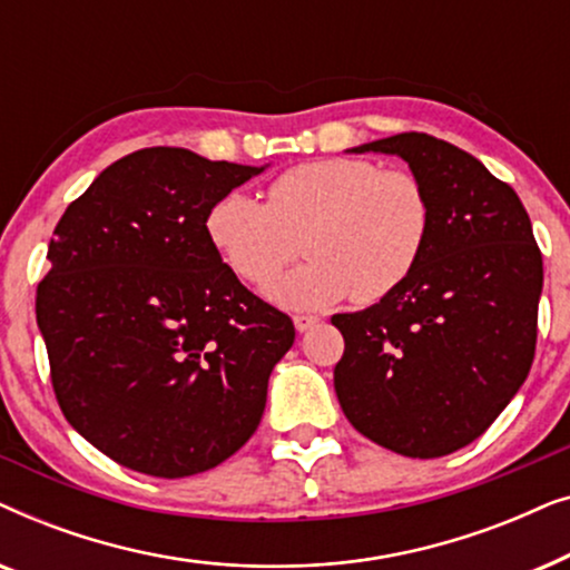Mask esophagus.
I'll return each mask as SVG.
<instances>
[{
	"instance_id": "1",
	"label": "esophagus",
	"mask_w": 570,
	"mask_h": 570,
	"mask_svg": "<svg viewBox=\"0 0 570 570\" xmlns=\"http://www.w3.org/2000/svg\"><path fill=\"white\" fill-rule=\"evenodd\" d=\"M293 324H295V330H298V332H308L311 326L318 324V318L316 316H295Z\"/></svg>"
}]
</instances>
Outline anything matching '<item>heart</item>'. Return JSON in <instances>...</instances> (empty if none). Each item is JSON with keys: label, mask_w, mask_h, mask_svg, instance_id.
<instances>
[{"label": "heart", "mask_w": 570, "mask_h": 570, "mask_svg": "<svg viewBox=\"0 0 570 570\" xmlns=\"http://www.w3.org/2000/svg\"><path fill=\"white\" fill-rule=\"evenodd\" d=\"M431 197L407 170H381L363 158L301 163L269 186L267 202L230 191L213 202L205 233L217 256L252 285H264L298 254L311 262L277 277L267 298L318 311L353 295H392L425 252Z\"/></svg>", "instance_id": "obj_1"}]
</instances>
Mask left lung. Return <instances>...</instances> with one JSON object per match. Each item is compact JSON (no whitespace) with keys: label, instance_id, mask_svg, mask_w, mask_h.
Wrapping results in <instances>:
<instances>
[{"label":"left lung","instance_id":"8db88e82","mask_svg":"<svg viewBox=\"0 0 570 570\" xmlns=\"http://www.w3.org/2000/svg\"><path fill=\"white\" fill-rule=\"evenodd\" d=\"M347 153L396 155L431 197L417 267L392 295L332 316L334 368L357 433L402 456L435 459L488 431L534 361L542 254L517 191L474 155L420 131Z\"/></svg>","mask_w":570,"mask_h":570}]
</instances>
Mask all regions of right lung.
Masks as SVG:
<instances>
[{
    "label": "right lung",
    "instance_id": "add662e5",
    "mask_svg": "<svg viewBox=\"0 0 570 570\" xmlns=\"http://www.w3.org/2000/svg\"><path fill=\"white\" fill-rule=\"evenodd\" d=\"M264 168L145 147L100 170L53 230L36 295L53 392L121 466L189 478L259 425L295 330L217 256L205 215Z\"/></svg>",
    "mask_w": 570,
    "mask_h": 570
}]
</instances>
